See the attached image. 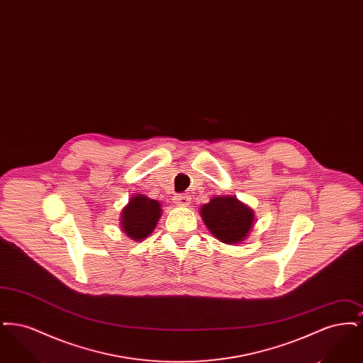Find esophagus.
Instances as JSON below:
<instances>
[{
	"instance_id": "esophagus-1",
	"label": "esophagus",
	"mask_w": 363,
	"mask_h": 363,
	"mask_svg": "<svg viewBox=\"0 0 363 363\" xmlns=\"http://www.w3.org/2000/svg\"><path fill=\"white\" fill-rule=\"evenodd\" d=\"M190 200H191L190 196H186V194H178V196L174 197V203L179 207H188L190 204Z\"/></svg>"
}]
</instances>
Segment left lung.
I'll return each instance as SVG.
<instances>
[{"label": "left lung", "instance_id": "left-lung-1", "mask_svg": "<svg viewBox=\"0 0 363 363\" xmlns=\"http://www.w3.org/2000/svg\"><path fill=\"white\" fill-rule=\"evenodd\" d=\"M200 215L211 234L227 245L245 241L256 222L255 211L234 196H213Z\"/></svg>", "mask_w": 363, "mask_h": 363}]
</instances>
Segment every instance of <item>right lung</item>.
<instances>
[{"instance_id":"obj_1","label":"right lung","mask_w":363,"mask_h":363,"mask_svg":"<svg viewBox=\"0 0 363 363\" xmlns=\"http://www.w3.org/2000/svg\"><path fill=\"white\" fill-rule=\"evenodd\" d=\"M162 216V204L144 194H133L122 208L121 228L132 241L150 237Z\"/></svg>"}]
</instances>
